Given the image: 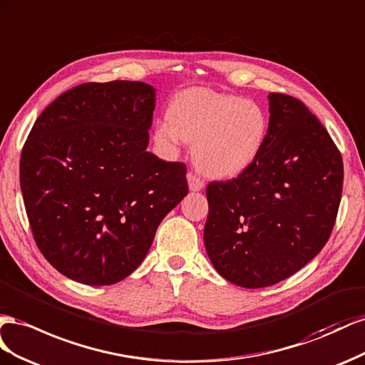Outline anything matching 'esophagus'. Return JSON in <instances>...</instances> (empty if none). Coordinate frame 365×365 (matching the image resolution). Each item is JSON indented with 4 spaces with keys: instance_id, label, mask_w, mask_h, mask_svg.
<instances>
[{
    "instance_id": "34e87169",
    "label": "esophagus",
    "mask_w": 365,
    "mask_h": 365,
    "mask_svg": "<svg viewBox=\"0 0 365 365\" xmlns=\"http://www.w3.org/2000/svg\"><path fill=\"white\" fill-rule=\"evenodd\" d=\"M188 185H190L191 191H200L205 188V180L200 179V177L195 173H190L188 174Z\"/></svg>"
}]
</instances>
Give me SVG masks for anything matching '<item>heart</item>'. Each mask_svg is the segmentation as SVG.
<instances>
[{
	"mask_svg": "<svg viewBox=\"0 0 365 365\" xmlns=\"http://www.w3.org/2000/svg\"><path fill=\"white\" fill-rule=\"evenodd\" d=\"M269 134V114L262 103L229 93L190 88L177 95L168 118L155 123L154 140L166 151L194 143V162L215 179L247 171L262 154Z\"/></svg>",
	"mask_w": 365,
	"mask_h": 365,
	"instance_id": "b5f03b06",
	"label": "heart"
}]
</instances>
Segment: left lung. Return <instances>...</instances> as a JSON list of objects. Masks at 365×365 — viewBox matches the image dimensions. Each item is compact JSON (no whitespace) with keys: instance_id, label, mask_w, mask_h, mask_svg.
I'll return each mask as SVG.
<instances>
[{"instance_id":"obj_1","label":"left lung","mask_w":365,"mask_h":365,"mask_svg":"<svg viewBox=\"0 0 365 365\" xmlns=\"http://www.w3.org/2000/svg\"><path fill=\"white\" fill-rule=\"evenodd\" d=\"M269 134L247 171L206 186L205 246L231 283L258 289L306 266L327 243L342 194L341 153L297 98L269 95Z\"/></svg>"}]
</instances>
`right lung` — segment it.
I'll return each mask as SVG.
<instances>
[{"instance_id": "add662e5", "label": "right lung", "mask_w": 365, "mask_h": 365, "mask_svg": "<svg viewBox=\"0 0 365 365\" xmlns=\"http://www.w3.org/2000/svg\"><path fill=\"white\" fill-rule=\"evenodd\" d=\"M154 96L139 81L86 82L51 102L24 143L19 185L36 246L78 283L128 277L188 194L186 165L147 151Z\"/></svg>"}]
</instances>
